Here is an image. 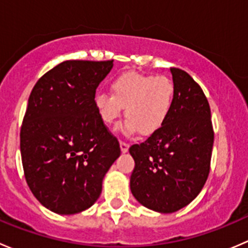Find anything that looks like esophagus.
<instances>
[{"label":"esophagus","mask_w":248,"mask_h":248,"mask_svg":"<svg viewBox=\"0 0 248 248\" xmlns=\"http://www.w3.org/2000/svg\"><path fill=\"white\" fill-rule=\"evenodd\" d=\"M120 147H121V151L124 154V152L128 151L129 144H128V142H126V141H120Z\"/></svg>","instance_id":"obj_1"}]
</instances>
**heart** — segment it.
<instances>
[{
	"instance_id": "heart-1",
	"label": "heart",
	"mask_w": 248,
	"mask_h": 248,
	"mask_svg": "<svg viewBox=\"0 0 248 248\" xmlns=\"http://www.w3.org/2000/svg\"><path fill=\"white\" fill-rule=\"evenodd\" d=\"M111 94L98 93L94 106L102 121L111 124L124 110V133L140 132L150 136L159 131L170 115L174 102V82L168 77L129 72L110 82Z\"/></svg>"
}]
</instances>
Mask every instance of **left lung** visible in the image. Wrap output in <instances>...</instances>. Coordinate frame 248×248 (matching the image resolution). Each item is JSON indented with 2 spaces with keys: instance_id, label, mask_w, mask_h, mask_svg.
Instances as JSON below:
<instances>
[{
  "instance_id": "left-lung-1",
  "label": "left lung",
  "mask_w": 248,
  "mask_h": 248,
  "mask_svg": "<svg viewBox=\"0 0 248 248\" xmlns=\"http://www.w3.org/2000/svg\"><path fill=\"white\" fill-rule=\"evenodd\" d=\"M174 102L166 124L129 147L132 194L147 209L171 214L193 201L210 172L214 128L209 102L193 78L170 68Z\"/></svg>"
}]
</instances>
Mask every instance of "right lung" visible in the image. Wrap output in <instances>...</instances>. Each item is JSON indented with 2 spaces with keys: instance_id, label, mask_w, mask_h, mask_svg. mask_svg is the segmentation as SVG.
<instances>
[{
  "instance_id": "add662e5",
  "label": "right lung",
  "mask_w": 248,
  "mask_h": 248,
  "mask_svg": "<svg viewBox=\"0 0 248 248\" xmlns=\"http://www.w3.org/2000/svg\"><path fill=\"white\" fill-rule=\"evenodd\" d=\"M111 68L112 60L61 62L30 94L20 131L22 168L37 201L55 214L92 206L121 154L94 106L97 87Z\"/></svg>"
}]
</instances>
